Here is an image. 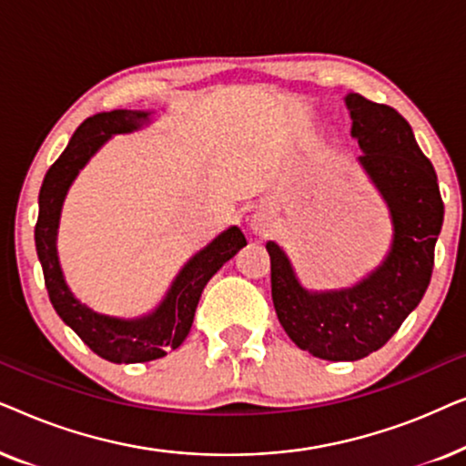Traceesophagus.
Segmentation results:
<instances>
[{"label": "esophagus", "instance_id": "1", "mask_svg": "<svg viewBox=\"0 0 466 466\" xmlns=\"http://www.w3.org/2000/svg\"><path fill=\"white\" fill-rule=\"evenodd\" d=\"M276 227V218H273V212L269 208H258L257 212L250 216V231L258 238H267Z\"/></svg>", "mask_w": 466, "mask_h": 466}]
</instances>
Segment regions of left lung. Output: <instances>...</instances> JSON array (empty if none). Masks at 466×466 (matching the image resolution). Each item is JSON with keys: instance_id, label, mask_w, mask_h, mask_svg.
<instances>
[{"instance_id": "obj_1", "label": "left lung", "mask_w": 466, "mask_h": 466, "mask_svg": "<svg viewBox=\"0 0 466 466\" xmlns=\"http://www.w3.org/2000/svg\"><path fill=\"white\" fill-rule=\"evenodd\" d=\"M346 106L362 150L359 163L390 209V252L352 289L309 292L282 248L267 244L278 320L299 348L322 360H359L386 346L429 289L443 225L435 167L410 123L394 107L359 93H350Z\"/></svg>"}]
</instances>
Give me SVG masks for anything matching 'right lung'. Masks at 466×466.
I'll use <instances>...</instances> for the list:
<instances>
[{
  "label": "right lung",
  "instance_id": "add662e5",
  "mask_svg": "<svg viewBox=\"0 0 466 466\" xmlns=\"http://www.w3.org/2000/svg\"><path fill=\"white\" fill-rule=\"evenodd\" d=\"M150 112L112 110L86 118L69 139L63 155L50 165L40 188V214L35 222V250L42 263L44 284L50 303L63 322L93 350L110 362H148L163 359L187 339L197 303L209 278L246 246L244 233L228 227L212 244L197 252L171 284L161 305L152 314L137 320H120L86 308L72 295L63 278L56 254V228L61 208L74 177L95 152L116 133H131L148 123Z\"/></svg>",
  "mask_w": 466,
  "mask_h": 466
}]
</instances>
